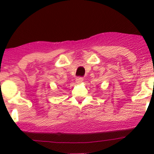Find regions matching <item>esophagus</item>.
<instances>
[{"label":"esophagus","mask_w":154,"mask_h":154,"mask_svg":"<svg viewBox=\"0 0 154 154\" xmlns=\"http://www.w3.org/2000/svg\"><path fill=\"white\" fill-rule=\"evenodd\" d=\"M75 81L76 83H77V84H80L83 82V78L82 77H77V78H76Z\"/></svg>","instance_id":"34e87169"}]
</instances>
